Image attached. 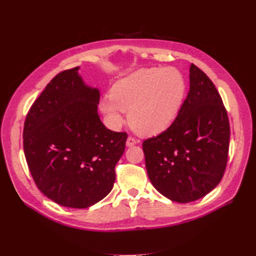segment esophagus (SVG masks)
<instances>
[{
    "mask_svg": "<svg viewBox=\"0 0 256 256\" xmlns=\"http://www.w3.org/2000/svg\"><path fill=\"white\" fill-rule=\"evenodd\" d=\"M138 142V140L136 138H134L132 136H128V140H126V146H133Z\"/></svg>",
    "mask_w": 256,
    "mask_h": 256,
    "instance_id": "34e87169",
    "label": "esophagus"
}]
</instances>
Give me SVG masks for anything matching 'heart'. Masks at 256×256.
<instances>
[{
  "instance_id": "b5f03b06",
  "label": "heart",
  "mask_w": 256,
  "mask_h": 256,
  "mask_svg": "<svg viewBox=\"0 0 256 256\" xmlns=\"http://www.w3.org/2000/svg\"><path fill=\"white\" fill-rule=\"evenodd\" d=\"M184 90L186 84L179 70L143 68L118 80L111 96L100 102V108L113 128L123 123L124 112L128 110L134 131L154 135L164 131L176 118Z\"/></svg>"
}]
</instances>
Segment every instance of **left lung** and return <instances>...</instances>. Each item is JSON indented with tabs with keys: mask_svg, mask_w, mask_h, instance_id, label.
Instances as JSON below:
<instances>
[{
	"mask_svg": "<svg viewBox=\"0 0 256 256\" xmlns=\"http://www.w3.org/2000/svg\"><path fill=\"white\" fill-rule=\"evenodd\" d=\"M190 88L175 121L145 140V166L157 192L176 202L204 197L221 182L226 167L230 124L214 82L192 64Z\"/></svg>",
	"mask_w": 256,
	"mask_h": 256,
	"instance_id": "left-lung-1",
	"label": "left lung"
}]
</instances>
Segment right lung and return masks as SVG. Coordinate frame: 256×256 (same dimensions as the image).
<instances>
[{
    "label": "right lung",
    "mask_w": 256,
    "mask_h": 256,
    "mask_svg": "<svg viewBox=\"0 0 256 256\" xmlns=\"http://www.w3.org/2000/svg\"><path fill=\"white\" fill-rule=\"evenodd\" d=\"M78 70L58 74L32 103L23 146L38 189L58 204L82 209L112 190L128 134L103 125L100 92L86 86Z\"/></svg>",
    "instance_id": "1"
}]
</instances>
